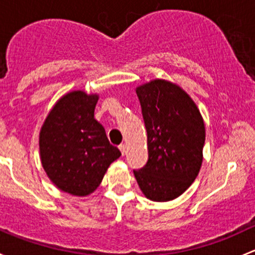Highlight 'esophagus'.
<instances>
[{
  "instance_id": "34e87169",
  "label": "esophagus",
  "mask_w": 255,
  "mask_h": 255,
  "mask_svg": "<svg viewBox=\"0 0 255 255\" xmlns=\"http://www.w3.org/2000/svg\"><path fill=\"white\" fill-rule=\"evenodd\" d=\"M119 148L121 150V152H122V155H125L126 152H127V145H126V144H121Z\"/></svg>"
}]
</instances>
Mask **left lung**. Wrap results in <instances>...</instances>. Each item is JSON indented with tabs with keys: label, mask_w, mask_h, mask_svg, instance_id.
Listing matches in <instances>:
<instances>
[{
	"label": "left lung",
	"mask_w": 255,
	"mask_h": 255,
	"mask_svg": "<svg viewBox=\"0 0 255 255\" xmlns=\"http://www.w3.org/2000/svg\"><path fill=\"white\" fill-rule=\"evenodd\" d=\"M135 92L148 133L149 159L133 172L148 199L168 202L186 192L199 173L204 121L191 96L173 83L155 79Z\"/></svg>",
	"instance_id": "1"
}]
</instances>
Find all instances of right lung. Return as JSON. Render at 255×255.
Wrapping results in <instances>:
<instances>
[{"label": "right lung", "instance_id": "add662e5", "mask_svg": "<svg viewBox=\"0 0 255 255\" xmlns=\"http://www.w3.org/2000/svg\"><path fill=\"white\" fill-rule=\"evenodd\" d=\"M99 95L74 90L63 95L47 115L39 136L42 167L53 184L72 195L90 194L107 168L121 156L105 128L94 119Z\"/></svg>", "mask_w": 255, "mask_h": 255}]
</instances>
